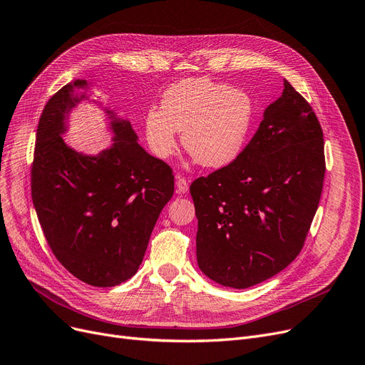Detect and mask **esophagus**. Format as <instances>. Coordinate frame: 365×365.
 <instances>
[{"label": "esophagus", "mask_w": 365, "mask_h": 365, "mask_svg": "<svg viewBox=\"0 0 365 365\" xmlns=\"http://www.w3.org/2000/svg\"><path fill=\"white\" fill-rule=\"evenodd\" d=\"M176 187L179 194H186L189 189V182L182 176H176Z\"/></svg>", "instance_id": "esophagus-1"}]
</instances>
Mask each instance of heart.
<instances>
[{
	"label": "heart",
	"mask_w": 365,
	"mask_h": 365,
	"mask_svg": "<svg viewBox=\"0 0 365 365\" xmlns=\"http://www.w3.org/2000/svg\"><path fill=\"white\" fill-rule=\"evenodd\" d=\"M255 119V103L240 88L191 77L165 89L161 107L145 115V137L150 152L167 160L178 148V131L192 160L207 168L232 164L243 152Z\"/></svg>",
	"instance_id": "1"
}]
</instances>
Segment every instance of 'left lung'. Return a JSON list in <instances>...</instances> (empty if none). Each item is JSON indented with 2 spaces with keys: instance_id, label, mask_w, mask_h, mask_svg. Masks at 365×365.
I'll return each instance as SVG.
<instances>
[{
  "instance_id": "1",
  "label": "left lung",
  "mask_w": 365,
  "mask_h": 365,
  "mask_svg": "<svg viewBox=\"0 0 365 365\" xmlns=\"http://www.w3.org/2000/svg\"><path fill=\"white\" fill-rule=\"evenodd\" d=\"M237 160L192 182L200 270L228 288L273 277L303 249L325 178L324 134L289 82Z\"/></svg>"
}]
</instances>
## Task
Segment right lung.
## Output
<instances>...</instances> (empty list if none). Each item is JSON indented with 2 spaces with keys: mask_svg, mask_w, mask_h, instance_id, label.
Segmentation results:
<instances>
[{
  "mask_svg": "<svg viewBox=\"0 0 365 365\" xmlns=\"http://www.w3.org/2000/svg\"><path fill=\"white\" fill-rule=\"evenodd\" d=\"M74 81L47 101L40 116L31 195L56 259L92 287L128 280L143 261L153 227L174 192L171 168L137 143L130 120L106 108L113 145L98 155L66 145L68 113L88 98Z\"/></svg>",
  "mask_w": 365,
  "mask_h": 365,
  "instance_id": "right-lung-1",
  "label": "right lung"
}]
</instances>
